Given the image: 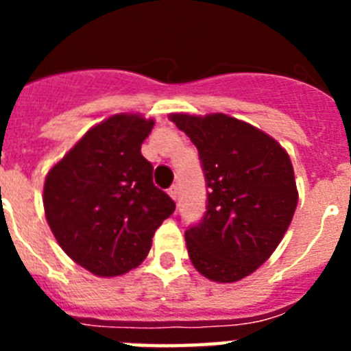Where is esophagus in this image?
Masks as SVG:
<instances>
[{"label":"esophagus","instance_id":"esophagus-1","mask_svg":"<svg viewBox=\"0 0 351 351\" xmlns=\"http://www.w3.org/2000/svg\"><path fill=\"white\" fill-rule=\"evenodd\" d=\"M178 186H170L169 188V195H170V198H172V200H178Z\"/></svg>","mask_w":351,"mask_h":351}]
</instances>
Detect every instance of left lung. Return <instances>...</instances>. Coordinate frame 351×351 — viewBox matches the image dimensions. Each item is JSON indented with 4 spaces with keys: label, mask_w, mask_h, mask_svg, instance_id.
Here are the masks:
<instances>
[{
    "label": "left lung",
    "mask_w": 351,
    "mask_h": 351,
    "mask_svg": "<svg viewBox=\"0 0 351 351\" xmlns=\"http://www.w3.org/2000/svg\"><path fill=\"white\" fill-rule=\"evenodd\" d=\"M197 145L207 188L202 223L184 232L193 267L216 283L255 272L287 234L297 202L295 176L278 141L228 114H169Z\"/></svg>",
    "instance_id": "1"
}]
</instances>
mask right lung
<instances>
[{
  "label": "right lung",
  "instance_id": "right-lung-1",
  "mask_svg": "<svg viewBox=\"0 0 351 351\" xmlns=\"http://www.w3.org/2000/svg\"><path fill=\"white\" fill-rule=\"evenodd\" d=\"M153 126L138 112L114 114L91 126L45 176L51 232L73 262L100 278L138 267L156 228L176 210L141 153Z\"/></svg>",
  "mask_w": 351,
  "mask_h": 351
}]
</instances>
